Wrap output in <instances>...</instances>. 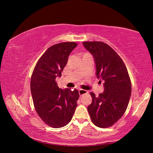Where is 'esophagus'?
Segmentation results:
<instances>
[{"instance_id":"obj_1","label":"esophagus","mask_w":153,"mask_h":153,"mask_svg":"<svg viewBox=\"0 0 153 153\" xmlns=\"http://www.w3.org/2000/svg\"><path fill=\"white\" fill-rule=\"evenodd\" d=\"M78 92H79V94L80 96H82V95H84L85 94L88 93L87 91H85V90H84V89H79V90H78Z\"/></svg>"}]
</instances>
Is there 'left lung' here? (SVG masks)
I'll list each match as a JSON object with an SVG mask.
<instances>
[{"instance_id": "8db88e82", "label": "left lung", "mask_w": 153, "mask_h": 153, "mask_svg": "<svg viewBox=\"0 0 153 153\" xmlns=\"http://www.w3.org/2000/svg\"><path fill=\"white\" fill-rule=\"evenodd\" d=\"M92 54L97 78L104 81V91L96 96L91 92L92 103L87 110L96 126L107 128L121 119L126 111L131 93V84L126 66L109 45L100 41L82 43Z\"/></svg>"}]
</instances>
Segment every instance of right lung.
I'll return each mask as SVG.
<instances>
[{"instance_id":"add662e5","label":"right lung","mask_w":153,"mask_h":153,"mask_svg":"<svg viewBox=\"0 0 153 153\" xmlns=\"http://www.w3.org/2000/svg\"><path fill=\"white\" fill-rule=\"evenodd\" d=\"M76 46L74 42H64L50 47L32 73L30 91L35 109L43 122L52 128L67 125L77 106L78 90L60 89L55 80L61 76L69 55Z\"/></svg>"}]
</instances>
